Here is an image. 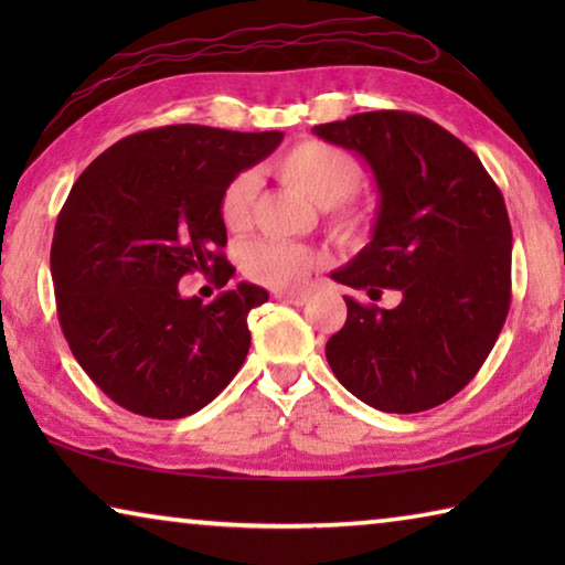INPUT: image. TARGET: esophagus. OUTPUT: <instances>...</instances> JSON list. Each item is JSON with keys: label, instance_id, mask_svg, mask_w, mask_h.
Returning a JSON list of instances; mask_svg holds the SVG:
<instances>
[{"label": "esophagus", "instance_id": "obj_1", "mask_svg": "<svg viewBox=\"0 0 565 565\" xmlns=\"http://www.w3.org/2000/svg\"><path fill=\"white\" fill-rule=\"evenodd\" d=\"M274 296L284 303H294V306H301L306 299H309V294L306 291H274Z\"/></svg>", "mask_w": 565, "mask_h": 565}]
</instances>
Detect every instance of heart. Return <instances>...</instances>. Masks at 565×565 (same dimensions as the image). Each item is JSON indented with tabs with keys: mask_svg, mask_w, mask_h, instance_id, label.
Returning <instances> with one entry per match:
<instances>
[{
	"mask_svg": "<svg viewBox=\"0 0 565 565\" xmlns=\"http://www.w3.org/2000/svg\"><path fill=\"white\" fill-rule=\"evenodd\" d=\"M274 171L286 184L303 191L313 204L333 209V224L339 228H347V232L361 228L363 214L339 204L356 191L361 181V167L347 151L321 145V141H301L274 161ZM254 196V174H236L224 186L218 196V216L228 232H242L248 224ZM319 264V254L309 246L269 242V238L248 244L242 259L246 276L274 289H289L306 281Z\"/></svg>",
	"mask_w": 565,
	"mask_h": 565,
	"instance_id": "obj_1",
	"label": "heart"
}]
</instances>
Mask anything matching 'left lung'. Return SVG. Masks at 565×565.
<instances>
[{
  "mask_svg": "<svg viewBox=\"0 0 565 565\" xmlns=\"http://www.w3.org/2000/svg\"><path fill=\"white\" fill-rule=\"evenodd\" d=\"M366 161L379 189L371 242L331 279L401 291L394 309L347 296L327 343L343 386L386 414L456 396L483 366L511 306V222L471 149L408 111H363L311 129Z\"/></svg>",
  "mask_w": 565,
  "mask_h": 565,
  "instance_id": "obj_1",
  "label": "left lung"
}]
</instances>
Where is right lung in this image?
<instances>
[{
	"instance_id": "add662e5",
	"label": "right lung",
	"mask_w": 565,
	"mask_h": 565,
	"mask_svg": "<svg viewBox=\"0 0 565 565\" xmlns=\"http://www.w3.org/2000/svg\"><path fill=\"white\" fill-rule=\"evenodd\" d=\"M281 139L174 124L117 141L76 179L52 238L56 313L74 359L114 404L184 418L242 369L246 317L269 294L242 281L202 303L179 294V279H232L218 196Z\"/></svg>"
}]
</instances>
